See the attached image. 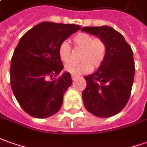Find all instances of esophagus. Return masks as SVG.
I'll return each mask as SVG.
<instances>
[{"instance_id": "esophagus-1", "label": "esophagus", "mask_w": 147, "mask_h": 147, "mask_svg": "<svg viewBox=\"0 0 147 147\" xmlns=\"http://www.w3.org/2000/svg\"><path fill=\"white\" fill-rule=\"evenodd\" d=\"M77 76H73V75H72V76H71V79H72V80H76V79H77Z\"/></svg>"}]
</instances>
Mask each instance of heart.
<instances>
[{"label": "heart", "mask_w": 147, "mask_h": 147, "mask_svg": "<svg viewBox=\"0 0 147 147\" xmlns=\"http://www.w3.org/2000/svg\"><path fill=\"white\" fill-rule=\"evenodd\" d=\"M74 47L83 50L80 59L81 63H69L65 66V71L73 76L88 73L92 68L96 69L104 63L107 56L108 46L105 40L87 33H79L72 38ZM60 60L67 63L71 55V47L67 41H63L58 47Z\"/></svg>", "instance_id": "obj_1"}]
</instances>
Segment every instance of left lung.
I'll return each instance as SVG.
<instances>
[{"instance_id":"obj_1","label":"left lung","mask_w":147,"mask_h":147,"mask_svg":"<svg viewBox=\"0 0 147 147\" xmlns=\"http://www.w3.org/2000/svg\"><path fill=\"white\" fill-rule=\"evenodd\" d=\"M85 31L105 40L107 56L95 73L85 76L82 92L84 107L99 117H110L123 109L132 90L135 72L133 51L123 35L107 26L83 27Z\"/></svg>"}]
</instances>
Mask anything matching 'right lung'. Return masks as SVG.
<instances>
[{
    "instance_id": "1",
    "label": "right lung",
    "mask_w": 147,
    "mask_h": 147,
    "mask_svg": "<svg viewBox=\"0 0 147 147\" xmlns=\"http://www.w3.org/2000/svg\"><path fill=\"white\" fill-rule=\"evenodd\" d=\"M80 28L45 22L21 38L11 59L10 84L20 106L29 115L47 118L62 107L63 94L72 80L69 72L55 78L63 68L58 47Z\"/></svg>"
}]
</instances>
